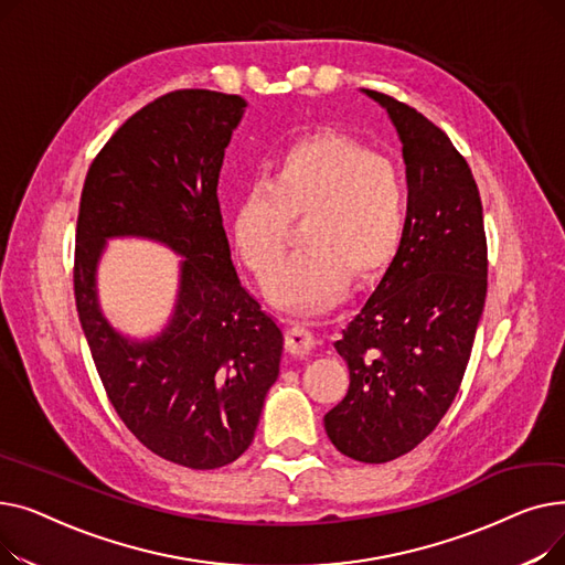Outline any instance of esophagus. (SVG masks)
I'll return each mask as SVG.
<instances>
[{
    "instance_id": "34e87169",
    "label": "esophagus",
    "mask_w": 565,
    "mask_h": 565,
    "mask_svg": "<svg viewBox=\"0 0 565 565\" xmlns=\"http://www.w3.org/2000/svg\"><path fill=\"white\" fill-rule=\"evenodd\" d=\"M316 345V337L302 322H292L286 330V350L290 354H307Z\"/></svg>"
}]
</instances>
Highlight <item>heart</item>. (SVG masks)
<instances>
[{"label": "heart", "mask_w": 565, "mask_h": 565, "mask_svg": "<svg viewBox=\"0 0 565 565\" xmlns=\"http://www.w3.org/2000/svg\"><path fill=\"white\" fill-rule=\"evenodd\" d=\"M409 196L387 158L343 135L320 132L290 143L265 181L252 183L233 211V243L256 279L276 266L289 220L306 217V249L267 281L273 305L316 313L354 281L377 277L396 258L407 231Z\"/></svg>", "instance_id": "b5f03b06"}]
</instances>
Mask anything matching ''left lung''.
<instances>
[{"label":"left lung","instance_id":"1","mask_svg":"<svg viewBox=\"0 0 565 565\" xmlns=\"http://www.w3.org/2000/svg\"><path fill=\"white\" fill-rule=\"evenodd\" d=\"M403 141L409 215L403 245L334 343L350 387L324 414L334 447L380 465L422 444L451 407L488 292L483 205L467 160L414 107L366 88Z\"/></svg>","mask_w":565,"mask_h":565}]
</instances>
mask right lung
Here are the masks:
<instances>
[{
	"label": "right lung",
	"mask_w": 565,
	"mask_h": 565,
	"mask_svg": "<svg viewBox=\"0 0 565 565\" xmlns=\"http://www.w3.org/2000/svg\"><path fill=\"white\" fill-rule=\"evenodd\" d=\"M245 105L207 88L156 98L100 148L79 199L75 305L107 398L148 451L190 469L247 451L284 350L281 328L235 275L217 201ZM116 234L153 236L186 256L158 340H124L97 309L95 265Z\"/></svg>",
	"instance_id": "right-lung-1"
}]
</instances>
